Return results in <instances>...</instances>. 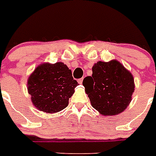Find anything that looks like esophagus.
Here are the masks:
<instances>
[{
  "label": "esophagus",
  "instance_id": "obj_1",
  "mask_svg": "<svg viewBox=\"0 0 156 156\" xmlns=\"http://www.w3.org/2000/svg\"><path fill=\"white\" fill-rule=\"evenodd\" d=\"M82 82H83V78H80V79L78 80V83H79V84H82Z\"/></svg>",
  "mask_w": 156,
  "mask_h": 156
}]
</instances>
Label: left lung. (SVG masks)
I'll list each match as a JSON object with an SVG mask.
<instances>
[{
	"label": "left lung",
	"mask_w": 156,
	"mask_h": 156,
	"mask_svg": "<svg viewBox=\"0 0 156 156\" xmlns=\"http://www.w3.org/2000/svg\"><path fill=\"white\" fill-rule=\"evenodd\" d=\"M92 76L83 86L92 106L104 115H115L125 110L134 92V80L119 62L99 61L93 67Z\"/></svg>",
	"instance_id": "1"
}]
</instances>
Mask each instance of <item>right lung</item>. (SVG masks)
<instances>
[{"mask_svg":"<svg viewBox=\"0 0 156 156\" xmlns=\"http://www.w3.org/2000/svg\"><path fill=\"white\" fill-rule=\"evenodd\" d=\"M27 86L34 105L41 112L55 113L68 105L78 82L71 70L59 62L38 66L30 76Z\"/></svg>","mask_w":156,"mask_h":156,"instance_id":"1","label":"right lung"}]
</instances>
